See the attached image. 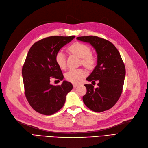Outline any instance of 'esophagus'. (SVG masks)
<instances>
[{
	"label": "esophagus",
	"instance_id": "esophagus-1",
	"mask_svg": "<svg viewBox=\"0 0 148 148\" xmlns=\"http://www.w3.org/2000/svg\"><path fill=\"white\" fill-rule=\"evenodd\" d=\"M73 88L77 87L78 86V84H73Z\"/></svg>",
	"mask_w": 148,
	"mask_h": 148
}]
</instances>
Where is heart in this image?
Here are the masks:
<instances>
[{
  "label": "heart",
  "mask_w": 148,
  "mask_h": 148,
  "mask_svg": "<svg viewBox=\"0 0 148 148\" xmlns=\"http://www.w3.org/2000/svg\"><path fill=\"white\" fill-rule=\"evenodd\" d=\"M69 51L73 54L82 58L81 64L88 69H93L96 64V57L91 53V47L87 44L76 42L70 45ZM55 61L57 65L61 69L66 67V57L64 53L62 51H58L55 56ZM86 71L84 69H71L65 73V79L71 83H79L86 76Z\"/></svg>",
  "instance_id": "heart-1"
}]
</instances>
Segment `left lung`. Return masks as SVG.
I'll list each match as a JSON object with an SVG mask.
<instances>
[{
    "instance_id": "obj_1",
    "label": "left lung",
    "mask_w": 148,
    "mask_h": 148,
    "mask_svg": "<svg viewBox=\"0 0 148 148\" xmlns=\"http://www.w3.org/2000/svg\"><path fill=\"white\" fill-rule=\"evenodd\" d=\"M77 39L90 43L97 53V64L86 79L95 83L84 84L86 93L83 101L89 109L101 112L112 108L122 95L125 77V66L117 49L108 40L95 36L77 37Z\"/></svg>"
}]
</instances>
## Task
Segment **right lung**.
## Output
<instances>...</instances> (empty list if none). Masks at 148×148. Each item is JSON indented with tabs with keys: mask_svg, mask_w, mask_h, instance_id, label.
<instances>
[{
	"mask_svg": "<svg viewBox=\"0 0 148 148\" xmlns=\"http://www.w3.org/2000/svg\"><path fill=\"white\" fill-rule=\"evenodd\" d=\"M75 36H53L43 38L31 47L22 67L25 95L31 107L45 115L56 113L64 106L71 83L50 84L52 78L62 80L64 75L55 61L56 53Z\"/></svg>",
	"mask_w": 148,
	"mask_h": 148,
	"instance_id": "right-lung-1",
	"label": "right lung"
}]
</instances>
